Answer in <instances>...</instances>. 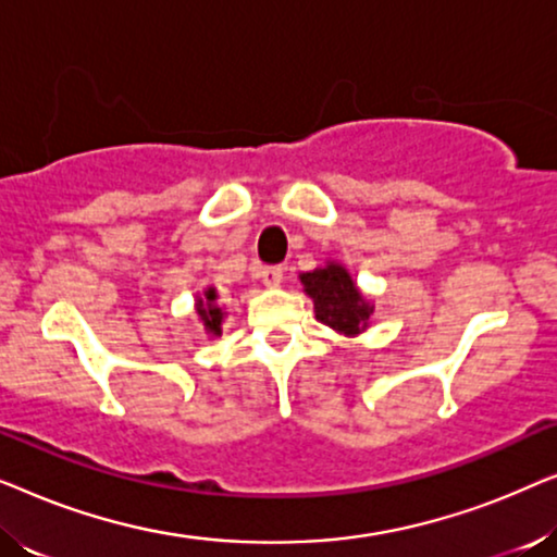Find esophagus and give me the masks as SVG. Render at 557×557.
<instances>
[{"label": "esophagus", "mask_w": 557, "mask_h": 557, "mask_svg": "<svg viewBox=\"0 0 557 557\" xmlns=\"http://www.w3.org/2000/svg\"><path fill=\"white\" fill-rule=\"evenodd\" d=\"M261 281L269 288L278 286L281 281H284V269H281V265H263V269H261Z\"/></svg>", "instance_id": "esophagus-1"}]
</instances>
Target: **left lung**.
<instances>
[{
  "instance_id": "obj_1",
  "label": "left lung",
  "mask_w": 557,
  "mask_h": 557,
  "mask_svg": "<svg viewBox=\"0 0 557 557\" xmlns=\"http://www.w3.org/2000/svg\"><path fill=\"white\" fill-rule=\"evenodd\" d=\"M304 292L314 301V314L330 330L355 337L368 330L372 304L360 294L345 265L330 261L324 269L301 273Z\"/></svg>"
}]
</instances>
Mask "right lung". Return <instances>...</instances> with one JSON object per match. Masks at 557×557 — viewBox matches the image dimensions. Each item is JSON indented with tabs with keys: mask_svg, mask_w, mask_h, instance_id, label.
Here are the masks:
<instances>
[{
	"mask_svg": "<svg viewBox=\"0 0 557 557\" xmlns=\"http://www.w3.org/2000/svg\"><path fill=\"white\" fill-rule=\"evenodd\" d=\"M197 314H200V319H202L205 332L215 334V337L223 332L220 330V324H223L225 314H223V309L218 307V292L212 286L200 296V299H197Z\"/></svg>",
	"mask_w": 557,
	"mask_h": 557,
	"instance_id": "add662e5",
	"label": "right lung"
}]
</instances>
